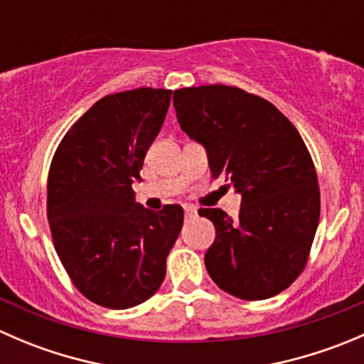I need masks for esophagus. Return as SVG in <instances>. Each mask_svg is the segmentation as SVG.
I'll list each match as a JSON object with an SVG mask.
<instances>
[{"mask_svg": "<svg viewBox=\"0 0 364 364\" xmlns=\"http://www.w3.org/2000/svg\"><path fill=\"white\" fill-rule=\"evenodd\" d=\"M197 215V209L193 205H185V216L186 218H193Z\"/></svg>", "mask_w": 364, "mask_h": 364, "instance_id": "esophagus-1", "label": "esophagus"}]
</instances>
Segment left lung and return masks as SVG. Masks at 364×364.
<instances>
[{
  "label": "left lung",
  "instance_id": "left-lung-1",
  "mask_svg": "<svg viewBox=\"0 0 364 364\" xmlns=\"http://www.w3.org/2000/svg\"><path fill=\"white\" fill-rule=\"evenodd\" d=\"M172 100L213 176H227L241 196L236 220L220 208L199 209L216 230L204 255L209 277L240 299L277 296L303 271L321 215L317 172L299 132L273 104L240 87H183Z\"/></svg>",
  "mask_w": 364,
  "mask_h": 364
}]
</instances>
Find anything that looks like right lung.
<instances>
[{
    "instance_id": "right-lung-1",
    "label": "right lung",
    "mask_w": 364,
    "mask_h": 364,
    "mask_svg": "<svg viewBox=\"0 0 364 364\" xmlns=\"http://www.w3.org/2000/svg\"><path fill=\"white\" fill-rule=\"evenodd\" d=\"M171 95L137 87L100 98L67 132L50 164L54 248L75 287L102 306L124 310L155 294L183 227L181 205L151 211L132 190Z\"/></svg>"
}]
</instances>
